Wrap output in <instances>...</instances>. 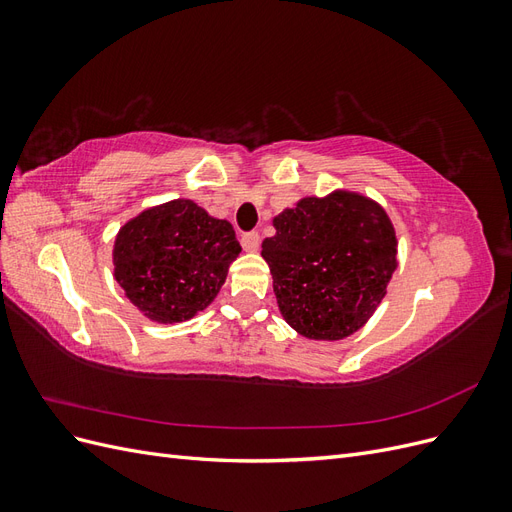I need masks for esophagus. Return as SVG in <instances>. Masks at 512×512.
I'll list each match as a JSON object with an SVG mask.
<instances>
[{
  "instance_id": "esophagus-1",
  "label": "esophagus",
  "mask_w": 512,
  "mask_h": 512,
  "mask_svg": "<svg viewBox=\"0 0 512 512\" xmlns=\"http://www.w3.org/2000/svg\"><path fill=\"white\" fill-rule=\"evenodd\" d=\"M241 245H243V250L245 252H256L258 247H260V235L258 232H243L241 235Z\"/></svg>"
}]
</instances>
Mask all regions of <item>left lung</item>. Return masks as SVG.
<instances>
[{"label": "left lung", "instance_id": "1", "mask_svg": "<svg viewBox=\"0 0 512 512\" xmlns=\"http://www.w3.org/2000/svg\"><path fill=\"white\" fill-rule=\"evenodd\" d=\"M262 241L282 316L309 339L359 331L386 294L397 267V239L382 207L335 192L303 198L273 220Z\"/></svg>", "mask_w": 512, "mask_h": 512}]
</instances>
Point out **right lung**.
Returning a JSON list of instances; mask_svg holds the SVG:
<instances>
[{
	"label": "right lung",
	"instance_id": "obj_1",
	"mask_svg": "<svg viewBox=\"0 0 512 512\" xmlns=\"http://www.w3.org/2000/svg\"><path fill=\"white\" fill-rule=\"evenodd\" d=\"M239 252L226 220L211 218L192 200H170L119 230L115 280L147 318L181 322L215 299Z\"/></svg>",
	"mask_w": 512,
	"mask_h": 512
}]
</instances>
